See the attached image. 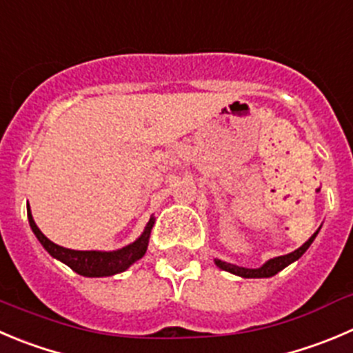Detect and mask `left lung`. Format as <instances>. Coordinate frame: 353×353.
I'll return each instance as SVG.
<instances>
[{"instance_id": "8db88e82", "label": "left lung", "mask_w": 353, "mask_h": 353, "mask_svg": "<svg viewBox=\"0 0 353 353\" xmlns=\"http://www.w3.org/2000/svg\"><path fill=\"white\" fill-rule=\"evenodd\" d=\"M319 230H321V227H319L317 230L314 232V236L310 237V239L307 241L305 244H301L298 250H294L293 253H288V254H283V256H275V258H270V260L265 261L261 267L258 268H246V267H239V265H234V263H227V261L223 260H218V258H214V265H216L218 268H221V270L225 272H230V274L234 275H239V277H244V279H263V277H272V275H275L277 272H281L283 268H286L288 265H291L293 261H296L298 258L303 256L305 251L310 248V244L314 243V239L317 237Z\"/></svg>"}]
</instances>
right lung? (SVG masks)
Returning <instances> with one entry per match:
<instances>
[{
  "label": "right lung",
  "mask_w": 353,
  "mask_h": 353,
  "mask_svg": "<svg viewBox=\"0 0 353 353\" xmlns=\"http://www.w3.org/2000/svg\"><path fill=\"white\" fill-rule=\"evenodd\" d=\"M28 218L29 225H31L32 232L38 237L41 246L45 248L55 260L62 261L67 267L72 268L76 274L83 275V277H109V275L121 274V272L128 270L135 261L145 254L147 246H149V237L150 230L154 227L156 218L150 216L147 221L145 229L140 234L137 241H133L128 246L121 248L116 251H76V250H67V248L59 246V244L52 243L41 230L38 229L34 218H32L31 208L28 206Z\"/></svg>",
  "instance_id": "1"
}]
</instances>
